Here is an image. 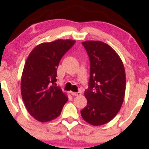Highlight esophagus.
Listing matches in <instances>:
<instances>
[{
    "label": "esophagus",
    "instance_id": "1",
    "mask_svg": "<svg viewBox=\"0 0 149 149\" xmlns=\"http://www.w3.org/2000/svg\"><path fill=\"white\" fill-rule=\"evenodd\" d=\"M71 94H72V96H79V95H81L80 92H77V93H74V92H71Z\"/></svg>",
    "mask_w": 149,
    "mask_h": 149
}]
</instances>
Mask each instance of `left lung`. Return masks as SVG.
Masks as SVG:
<instances>
[{"label": "left lung", "mask_w": 149, "mask_h": 149, "mask_svg": "<svg viewBox=\"0 0 149 149\" xmlns=\"http://www.w3.org/2000/svg\"><path fill=\"white\" fill-rule=\"evenodd\" d=\"M91 61L89 87L84 92L87 105L81 116L90 124L109 122L120 110L125 92L123 62L116 51L101 41L83 42Z\"/></svg>", "instance_id": "obj_1"}]
</instances>
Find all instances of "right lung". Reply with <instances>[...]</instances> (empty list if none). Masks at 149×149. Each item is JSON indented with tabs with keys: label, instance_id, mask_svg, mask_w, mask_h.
<instances>
[{
	"label": "right lung",
	"instance_id": "1",
	"mask_svg": "<svg viewBox=\"0 0 149 149\" xmlns=\"http://www.w3.org/2000/svg\"><path fill=\"white\" fill-rule=\"evenodd\" d=\"M58 39L37 45L29 54L21 79L22 99L29 113L40 122L56 119L68 97L56 86V70L63 56L75 44Z\"/></svg>",
	"mask_w": 149,
	"mask_h": 149
}]
</instances>
